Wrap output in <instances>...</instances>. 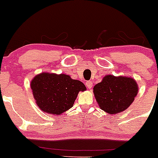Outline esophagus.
<instances>
[{
    "label": "esophagus",
    "mask_w": 158,
    "mask_h": 158,
    "mask_svg": "<svg viewBox=\"0 0 158 158\" xmlns=\"http://www.w3.org/2000/svg\"><path fill=\"white\" fill-rule=\"evenodd\" d=\"M85 85H86V87L88 88V89H91V88L93 87V82H92V81H87L85 83Z\"/></svg>",
    "instance_id": "1"
}]
</instances>
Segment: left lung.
I'll return each mask as SVG.
<instances>
[{"mask_svg":"<svg viewBox=\"0 0 158 158\" xmlns=\"http://www.w3.org/2000/svg\"><path fill=\"white\" fill-rule=\"evenodd\" d=\"M135 79L107 75L93 88L95 98L102 110L111 115L122 112L130 107L138 94Z\"/></svg>","mask_w":158,"mask_h":158,"instance_id":"left-lung-1","label":"left lung"}]
</instances>
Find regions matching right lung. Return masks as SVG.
<instances>
[{"label":"right lung","instance_id":"right-lung-1","mask_svg":"<svg viewBox=\"0 0 158 158\" xmlns=\"http://www.w3.org/2000/svg\"><path fill=\"white\" fill-rule=\"evenodd\" d=\"M36 104L44 112L59 115L73 107L80 91H85L81 81L66 74L42 73L31 82Z\"/></svg>","mask_w":158,"mask_h":158}]
</instances>
